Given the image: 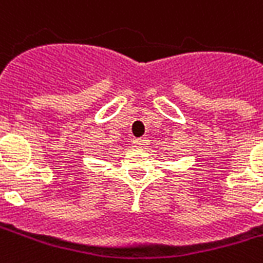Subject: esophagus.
I'll return each mask as SVG.
<instances>
[{"instance_id": "1", "label": "esophagus", "mask_w": 263, "mask_h": 263, "mask_svg": "<svg viewBox=\"0 0 263 263\" xmlns=\"http://www.w3.org/2000/svg\"><path fill=\"white\" fill-rule=\"evenodd\" d=\"M132 143L135 145V147L140 149V147H143V145H145V140H143V139H134V142H132Z\"/></svg>"}]
</instances>
